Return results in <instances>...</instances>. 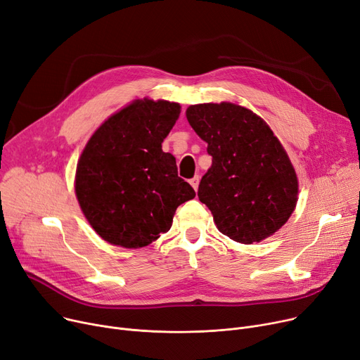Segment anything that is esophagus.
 <instances>
[{"label":"esophagus","instance_id":"esophagus-1","mask_svg":"<svg viewBox=\"0 0 360 360\" xmlns=\"http://www.w3.org/2000/svg\"><path fill=\"white\" fill-rule=\"evenodd\" d=\"M199 180H200V177L199 176H195L192 180H191V184H192V187L195 191H198V187H199Z\"/></svg>","mask_w":360,"mask_h":360}]
</instances>
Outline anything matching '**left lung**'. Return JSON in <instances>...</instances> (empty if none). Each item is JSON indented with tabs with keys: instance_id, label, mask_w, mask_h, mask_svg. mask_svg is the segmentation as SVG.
<instances>
[{
	"instance_id": "8db88e82",
	"label": "left lung",
	"mask_w": 360,
	"mask_h": 360,
	"mask_svg": "<svg viewBox=\"0 0 360 360\" xmlns=\"http://www.w3.org/2000/svg\"><path fill=\"white\" fill-rule=\"evenodd\" d=\"M186 117L212 157L198 196L217 229L243 245L277 233L296 208L299 180L265 120L229 101L191 105Z\"/></svg>"
}]
</instances>
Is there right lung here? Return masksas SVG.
<instances>
[{
	"label": "right lung",
	"mask_w": 360,
	"mask_h": 360,
	"mask_svg": "<svg viewBox=\"0 0 360 360\" xmlns=\"http://www.w3.org/2000/svg\"><path fill=\"white\" fill-rule=\"evenodd\" d=\"M180 111L177 102L134 99L111 114L83 148L75 192L102 240L145 248L169 230L179 205L196 196L179 177L176 158L162 150Z\"/></svg>",
	"instance_id": "1"
}]
</instances>
